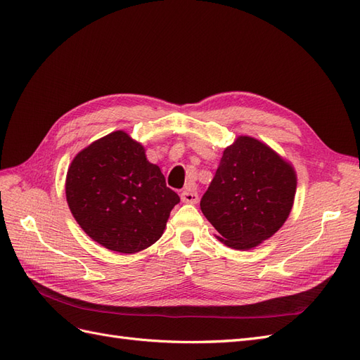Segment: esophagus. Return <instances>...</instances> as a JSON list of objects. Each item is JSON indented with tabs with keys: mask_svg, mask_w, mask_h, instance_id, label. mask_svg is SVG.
<instances>
[{
	"mask_svg": "<svg viewBox=\"0 0 360 360\" xmlns=\"http://www.w3.org/2000/svg\"><path fill=\"white\" fill-rule=\"evenodd\" d=\"M181 201L186 204H197L198 202V193L192 188H186L181 192Z\"/></svg>",
	"mask_w": 360,
	"mask_h": 360,
	"instance_id": "obj_1",
	"label": "esophagus"
}]
</instances>
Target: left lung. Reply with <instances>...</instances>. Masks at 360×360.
<instances>
[{
  "instance_id": "left-lung-1",
  "label": "left lung",
  "mask_w": 360,
  "mask_h": 360,
  "mask_svg": "<svg viewBox=\"0 0 360 360\" xmlns=\"http://www.w3.org/2000/svg\"><path fill=\"white\" fill-rule=\"evenodd\" d=\"M297 188L291 162L249 135L224 150L219 168L202 195L201 212L217 240L231 249L259 246L285 224Z\"/></svg>"
}]
</instances>
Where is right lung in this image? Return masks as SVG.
Instances as JSON below:
<instances>
[{
	"instance_id": "right-lung-1",
	"label": "right lung",
	"mask_w": 360,
	"mask_h": 360,
	"mask_svg": "<svg viewBox=\"0 0 360 360\" xmlns=\"http://www.w3.org/2000/svg\"><path fill=\"white\" fill-rule=\"evenodd\" d=\"M66 200L84 233L120 254L156 243L180 202L160 168L147 160L144 146L124 130L93 141L73 158Z\"/></svg>"
}]
</instances>
